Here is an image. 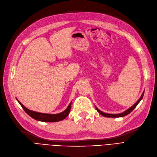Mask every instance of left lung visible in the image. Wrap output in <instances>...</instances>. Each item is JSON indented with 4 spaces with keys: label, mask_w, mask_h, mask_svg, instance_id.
<instances>
[{
    "label": "left lung",
    "mask_w": 157,
    "mask_h": 157,
    "mask_svg": "<svg viewBox=\"0 0 157 157\" xmlns=\"http://www.w3.org/2000/svg\"><path fill=\"white\" fill-rule=\"evenodd\" d=\"M144 91L143 92V93H142V96H140V98H139V100L134 104V105H133L132 106H131V107H129L128 109H127L126 111H125L124 112H123V113H119V114H109V113H104V112H102L101 111H100V109H98L96 106H95V107H96V110H97V111L100 114H101L102 116H103V117H107V118H119V117H125V116H126V115H127V114H129V113H131L133 110H134V109L136 107V105H138V104L140 103V101L142 100V98H143V96H144Z\"/></svg>",
    "instance_id": "obj_1"
}]
</instances>
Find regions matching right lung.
Listing matches in <instances>:
<instances>
[{"label":"right lung","instance_id":"add662e5","mask_svg":"<svg viewBox=\"0 0 157 157\" xmlns=\"http://www.w3.org/2000/svg\"><path fill=\"white\" fill-rule=\"evenodd\" d=\"M17 100L19 103L22 109H24V111L29 116H30V117H32V118L35 119L36 120L43 121V122H56V121H59L64 120L69 114L70 111H71V105H72V101H71L65 111L60 113L46 114V113H38L33 111H31V110L27 109L26 107L23 105L17 99Z\"/></svg>","mask_w":157,"mask_h":157}]
</instances>
